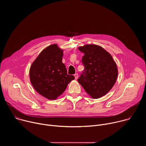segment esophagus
Listing matches in <instances>:
<instances>
[{
    "mask_svg": "<svg viewBox=\"0 0 146 146\" xmlns=\"http://www.w3.org/2000/svg\"><path fill=\"white\" fill-rule=\"evenodd\" d=\"M74 76V77H75V79H76V80H77V78H78V74H77V73H76Z\"/></svg>",
    "mask_w": 146,
    "mask_h": 146,
    "instance_id": "1",
    "label": "esophagus"
}]
</instances>
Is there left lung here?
<instances>
[{
	"mask_svg": "<svg viewBox=\"0 0 146 146\" xmlns=\"http://www.w3.org/2000/svg\"><path fill=\"white\" fill-rule=\"evenodd\" d=\"M84 54L82 62L85 70L78 81L92 99L105 95L114 86L118 69L111 54L96 44H85L78 47Z\"/></svg>",
	"mask_w": 146,
	"mask_h": 146,
	"instance_id": "left-lung-1",
	"label": "left lung"
}]
</instances>
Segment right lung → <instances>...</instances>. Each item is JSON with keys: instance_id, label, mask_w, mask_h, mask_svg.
I'll return each mask as SVG.
<instances>
[{"instance_id": "1", "label": "right lung", "mask_w": 146, "mask_h": 146, "mask_svg": "<svg viewBox=\"0 0 146 146\" xmlns=\"http://www.w3.org/2000/svg\"><path fill=\"white\" fill-rule=\"evenodd\" d=\"M64 50L56 44L42 50L32 64L29 78L32 86L41 95L55 100L66 89L74 76L68 75L62 63Z\"/></svg>"}]
</instances>
